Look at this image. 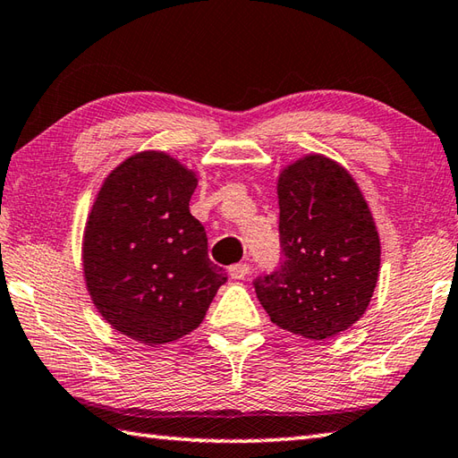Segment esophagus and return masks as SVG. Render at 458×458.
Wrapping results in <instances>:
<instances>
[{
	"label": "esophagus",
	"mask_w": 458,
	"mask_h": 458,
	"mask_svg": "<svg viewBox=\"0 0 458 458\" xmlns=\"http://www.w3.org/2000/svg\"><path fill=\"white\" fill-rule=\"evenodd\" d=\"M228 274L232 279H244L250 274V266L248 264H234L228 267Z\"/></svg>",
	"instance_id": "1"
}]
</instances>
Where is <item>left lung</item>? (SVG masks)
I'll list each match as a JSON object with an SVG mask.
<instances>
[{
    "label": "left lung",
    "instance_id": "obj_1",
    "mask_svg": "<svg viewBox=\"0 0 458 458\" xmlns=\"http://www.w3.org/2000/svg\"><path fill=\"white\" fill-rule=\"evenodd\" d=\"M281 258L254 279L271 323L325 340L352 327L374 295L379 238L356 181L323 155H307L277 181Z\"/></svg>",
    "mask_w": 458,
    "mask_h": 458
}]
</instances>
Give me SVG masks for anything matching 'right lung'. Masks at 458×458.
I'll return each mask as SVG.
<instances>
[{
	"label": "right lung",
	"mask_w": 458,
	"mask_h": 458,
	"mask_svg": "<svg viewBox=\"0 0 458 458\" xmlns=\"http://www.w3.org/2000/svg\"><path fill=\"white\" fill-rule=\"evenodd\" d=\"M197 182L167 153L131 155L104 181L86 222L82 266L94 305L148 346L197 328L228 279L189 210Z\"/></svg>",
	"instance_id": "1"
}]
</instances>
